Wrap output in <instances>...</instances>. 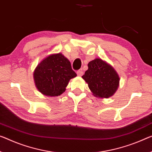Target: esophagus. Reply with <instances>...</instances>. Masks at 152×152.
I'll list each match as a JSON object with an SVG mask.
<instances>
[{"label":"esophagus","mask_w":152,"mask_h":152,"mask_svg":"<svg viewBox=\"0 0 152 152\" xmlns=\"http://www.w3.org/2000/svg\"><path fill=\"white\" fill-rule=\"evenodd\" d=\"M83 71H80V70H79V71H77V75L78 76H82L83 75Z\"/></svg>","instance_id":"1"}]
</instances>
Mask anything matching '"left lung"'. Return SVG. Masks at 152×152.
Listing matches in <instances>:
<instances>
[{"instance_id": "1", "label": "left lung", "mask_w": 152, "mask_h": 152, "mask_svg": "<svg viewBox=\"0 0 152 152\" xmlns=\"http://www.w3.org/2000/svg\"><path fill=\"white\" fill-rule=\"evenodd\" d=\"M88 69L82 78L88 84L93 95L107 99L115 94L120 85V77L113 67L100 58H95L88 64Z\"/></svg>"}]
</instances>
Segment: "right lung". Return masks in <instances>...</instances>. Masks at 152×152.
<instances>
[{
    "label": "right lung",
    "instance_id": "right-lung-1",
    "mask_svg": "<svg viewBox=\"0 0 152 152\" xmlns=\"http://www.w3.org/2000/svg\"><path fill=\"white\" fill-rule=\"evenodd\" d=\"M76 76L71 62L61 53H53L44 58L33 73L37 90L50 97L61 95L66 90L70 79Z\"/></svg>",
    "mask_w": 152,
    "mask_h": 152
}]
</instances>
